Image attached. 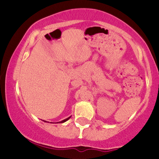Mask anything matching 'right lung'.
<instances>
[{
    "label": "right lung",
    "instance_id": "obj_1",
    "mask_svg": "<svg viewBox=\"0 0 159 159\" xmlns=\"http://www.w3.org/2000/svg\"><path fill=\"white\" fill-rule=\"evenodd\" d=\"M71 116H69V117H68V118H66V119H65V120H62V121H61V122H59V123H64V122H66V121H67V120H68L69 118H70ZM43 121H44V120H43ZM44 122H45V121H44Z\"/></svg>",
    "mask_w": 159,
    "mask_h": 159
}]
</instances>
